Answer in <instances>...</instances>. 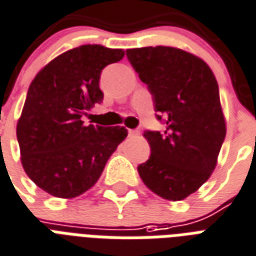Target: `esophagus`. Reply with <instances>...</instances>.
Masks as SVG:
<instances>
[{"instance_id": "1", "label": "esophagus", "mask_w": 256, "mask_h": 256, "mask_svg": "<svg viewBox=\"0 0 256 256\" xmlns=\"http://www.w3.org/2000/svg\"><path fill=\"white\" fill-rule=\"evenodd\" d=\"M138 134H140L138 130H128V134H130V136H138Z\"/></svg>"}]
</instances>
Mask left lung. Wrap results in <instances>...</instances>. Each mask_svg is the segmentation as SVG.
<instances>
[{
    "label": "left lung",
    "mask_w": 256,
    "mask_h": 256,
    "mask_svg": "<svg viewBox=\"0 0 256 256\" xmlns=\"http://www.w3.org/2000/svg\"><path fill=\"white\" fill-rule=\"evenodd\" d=\"M126 57L166 124L162 134L144 130L150 156L138 175L160 198L186 199L208 180L224 142L216 78L202 58L178 48L126 49Z\"/></svg>",
    "instance_id": "8db88e82"
}]
</instances>
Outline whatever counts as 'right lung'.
Masks as SVG:
<instances>
[{
    "mask_svg": "<svg viewBox=\"0 0 256 256\" xmlns=\"http://www.w3.org/2000/svg\"><path fill=\"white\" fill-rule=\"evenodd\" d=\"M124 54L122 49L81 45L57 56L32 81L17 140L26 175L48 194L72 199L88 191L126 138L124 126H84L81 120L104 98L101 70Z\"/></svg>",
    "mask_w": 256,
    "mask_h": 256,
    "instance_id": "obj_1",
    "label": "right lung"
}]
</instances>
